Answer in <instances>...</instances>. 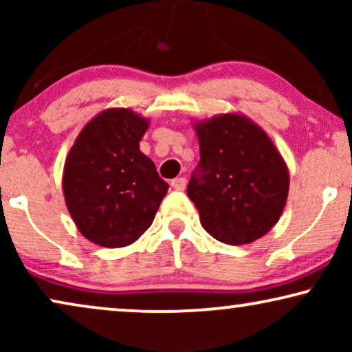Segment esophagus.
Instances as JSON below:
<instances>
[{
	"instance_id": "34e87169",
	"label": "esophagus",
	"mask_w": 352,
	"mask_h": 352,
	"mask_svg": "<svg viewBox=\"0 0 352 352\" xmlns=\"http://www.w3.org/2000/svg\"><path fill=\"white\" fill-rule=\"evenodd\" d=\"M186 184H187L186 177H176V179L171 181V187L176 190H184Z\"/></svg>"
}]
</instances>
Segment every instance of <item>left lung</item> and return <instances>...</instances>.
Segmentation results:
<instances>
[{"mask_svg": "<svg viewBox=\"0 0 352 352\" xmlns=\"http://www.w3.org/2000/svg\"><path fill=\"white\" fill-rule=\"evenodd\" d=\"M199 170L187 195L211 237L245 245L266 235L285 208L290 173L267 133L243 113L194 122Z\"/></svg>", "mask_w": 352, "mask_h": 352, "instance_id": "1", "label": "left lung"}]
</instances>
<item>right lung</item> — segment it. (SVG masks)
<instances>
[{"mask_svg": "<svg viewBox=\"0 0 352 352\" xmlns=\"http://www.w3.org/2000/svg\"><path fill=\"white\" fill-rule=\"evenodd\" d=\"M148 118L129 109L102 110L67 153L62 190L81 235L105 248L131 245L151 228L168 184L139 151Z\"/></svg>", "mask_w": 352, "mask_h": 352, "instance_id": "right-lung-1", "label": "right lung"}]
</instances>
